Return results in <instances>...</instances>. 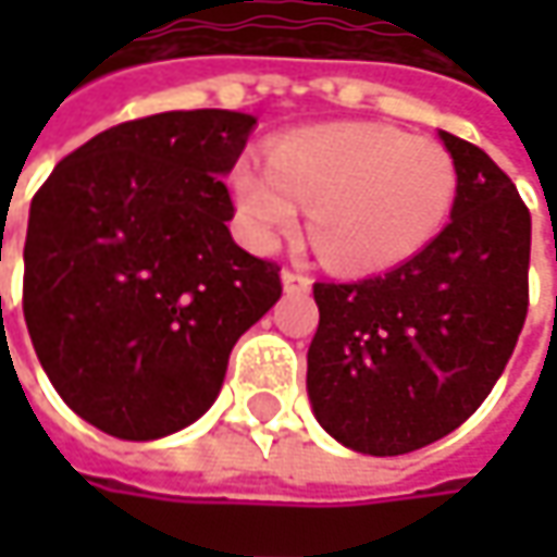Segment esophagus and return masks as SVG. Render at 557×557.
<instances>
[{
  "label": "esophagus",
  "mask_w": 557,
  "mask_h": 557,
  "mask_svg": "<svg viewBox=\"0 0 557 557\" xmlns=\"http://www.w3.org/2000/svg\"><path fill=\"white\" fill-rule=\"evenodd\" d=\"M282 285H285V294H304V290H310V275H304V272H294V269H285L282 272Z\"/></svg>",
  "instance_id": "esophagus-1"
}]
</instances>
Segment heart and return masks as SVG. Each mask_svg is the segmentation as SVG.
<instances>
[{
    "instance_id": "obj_1",
    "label": "heart",
    "mask_w": 557,
    "mask_h": 557,
    "mask_svg": "<svg viewBox=\"0 0 557 557\" xmlns=\"http://www.w3.org/2000/svg\"><path fill=\"white\" fill-rule=\"evenodd\" d=\"M247 245L269 250L307 207L312 245L344 272H381L431 245L456 201V163L434 139L394 126L332 123L269 141L267 170H232Z\"/></svg>"
}]
</instances>
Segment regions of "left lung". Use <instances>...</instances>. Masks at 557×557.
Instances as JSON below:
<instances>
[{
  "instance_id": "obj_1",
  "label": "left lung",
  "mask_w": 557,
  "mask_h": 557,
  "mask_svg": "<svg viewBox=\"0 0 557 557\" xmlns=\"http://www.w3.org/2000/svg\"><path fill=\"white\" fill-rule=\"evenodd\" d=\"M456 163L453 220L384 275L315 282L307 391L319 424L366 456H403L478 412L527 319L530 210L478 145Z\"/></svg>"
}]
</instances>
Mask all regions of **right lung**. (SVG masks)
I'll return each mask as SVG.
<instances>
[{"label":"right lung","mask_w":557,"mask_h":557,"mask_svg":"<svg viewBox=\"0 0 557 557\" xmlns=\"http://www.w3.org/2000/svg\"><path fill=\"white\" fill-rule=\"evenodd\" d=\"M257 117L166 111L98 133L33 195L24 319L61 399L98 431L158 440L213 406L235 341L282 297L232 242L223 176Z\"/></svg>","instance_id":"right-lung-1"}]
</instances>
